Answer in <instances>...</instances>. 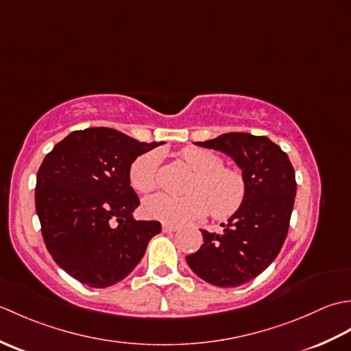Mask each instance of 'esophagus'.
I'll return each instance as SVG.
<instances>
[{
    "instance_id": "1",
    "label": "esophagus",
    "mask_w": 351,
    "mask_h": 351,
    "mask_svg": "<svg viewBox=\"0 0 351 351\" xmlns=\"http://www.w3.org/2000/svg\"><path fill=\"white\" fill-rule=\"evenodd\" d=\"M180 229L178 225H173V223H162V230L164 232H175V230Z\"/></svg>"
}]
</instances>
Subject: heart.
<instances>
[{
  "label": "heart",
  "instance_id": "obj_1",
  "mask_svg": "<svg viewBox=\"0 0 351 351\" xmlns=\"http://www.w3.org/2000/svg\"><path fill=\"white\" fill-rule=\"evenodd\" d=\"M180 156L195 171L187 187L189 195H155L143 202L147 219L164 223H185L202 219L211 211L213 217L225 220L243 206L247 182L240 170L223 167L221 156L204 147H184ZM161 155L152 151L131 164L130 184L138 193H151L158 185Z\"/></svg>",
  "mask_w": 351,
  "mask_h": 351
}]
</instances>
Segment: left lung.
<instances>
[{"label": "left lung", "mask_w": 351, "mask_h": 351, "mask_svg": "<svg viewBox=\"0 0 351 351\" xmlns=\"http://www.w3.org/2000/svg\"><path fill=\"white\" fill-rule=\"evenodd\" d=\"M195 145L232 158L247 182V195L221 225L223 232L202 230L204 244L185 259L211 285L240 287L263 273L285 241L297 191L293 164L270 138L249 132L221 134Z\"/></svg>", "instance_id": "obj_1"}]
</instances>
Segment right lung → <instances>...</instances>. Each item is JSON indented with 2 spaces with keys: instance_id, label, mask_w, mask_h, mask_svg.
<instances>
[{
  "instance_id": "1",
  "label": "right lung",
  "mask_w": 351,
  "mask_h": 351,
  "mask_svg": "<svg viewBox=\"0 0 351 351\" xmlns=\"http://www.w3.org/2000/svg\"><path fill=\"white\" fill-rule=\"evenodd\" d=\"M162 145L141 143L113 128L73 131L37 171L36 213L57 265L92 288L128 276L161 223L134 220L140 205L130 184L137 156Z\"/></svg>"
}]
</instances>
